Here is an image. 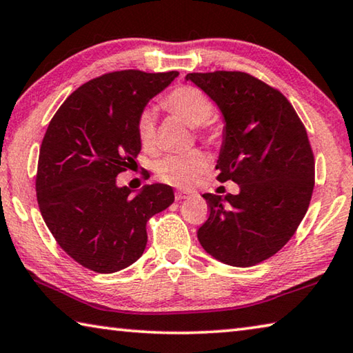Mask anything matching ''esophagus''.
I'll use <instances>...</instances> for the list:
<instances>
[{
	"label": "esophagus",
	"instance_id": "34e87169",
	"mask_svg": "<svg viewBox=\"0 0 353 353\" xmlns=\"http://www.w3.org/2000/svg\"><path fill=\"white\" fill-rule=\"evenodd\" d=\"M190 198H191V193H188V191H176V199L177 201L190 199Z\"/></svg>",
	"mask_w": 353,
	"mask_h": 353
}]
</instances>
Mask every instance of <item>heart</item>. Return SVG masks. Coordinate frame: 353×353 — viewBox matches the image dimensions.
<instances>
[{
  "label": "heart",
  "mask_w": 353,
  "mask_h": 353,
  "mask_svg": "<svg viewBox=\"0 0 353 353\" xmlns=\"http://www.w3.org/2000/svg\"><path fill=\"white\" fill-rule=\"evenodd\" d=\"M163 105L191 126H199V132H208V119L213 115V104L199 88L182 85L166 94ZM137 135L141 146L152 149L155 145V113L143 110L137 118ZM208 160L204 152L193 149L185 154H172L155 163V174L160 181L179 188H188L204 174Z\"/></svg>",
  "instance_id": "b5f03b06"
}]
</instances>
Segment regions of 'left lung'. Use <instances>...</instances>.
Instances as JSON below:
<instances>
[{
  "instance_id": "1",
  "label": "left lung",
  "mask_w": 353,
  "mask_h": 353,
  "mask_svg": "<svg viewBox=\"0 0 353 353\" xmlns=\"http://www.w3.org/2000/svg\"><path fill=\"white\" fill-rule=\"evenodd\" d=\"M185 79L223 113L218 181L240 185L238 194H202L210 216L198 240L225 265L254 266L290 241L308 210L314 157L307 130L282 93L248 73H190Z\"/></svg>"
}]
</instances>
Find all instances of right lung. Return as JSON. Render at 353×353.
Returning <instances> with one entry per match:
<instances>
[{"instance_id":"obj_1","label":"right lung","mask_w":353,"mask_h":353,"mask_svg":"<svg viewBox=\"0 0 353 353\" xmlns=\"http://www.w3.org/2000/svg\"><path fill=\"white\" fill-rule=\"evenodd\" d=\"M179 76L113 71L88 81L59 107L39 155L37 202L48 229L71 259L110 274L145 252L146 223L174 202L170 185L118 187L141 143L137 118Z\"/></svg>"}]
</instances>
